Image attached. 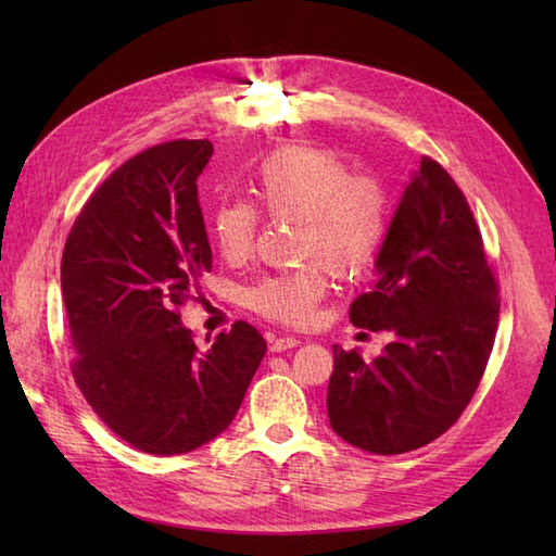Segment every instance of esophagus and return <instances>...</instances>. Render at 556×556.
I'll return each mask as SVG.
<instances>
[{
    "mask_svg": "<svg viewBox=\"0 0 556 556\" xmlns=\"http://www.w3.org/2000/svg\"><path fill=\"white\" fill-rule=\"evenodd\" d=\"M301 344V341L296 337H275L269 339V349L275 353H281V351H289V349H296Z\"/></svg>",
    "mask_w": 556,
    "mask_h": 556,
    "instance_id": "34e87169",
    "label": "esophagus"
}]
</instances>
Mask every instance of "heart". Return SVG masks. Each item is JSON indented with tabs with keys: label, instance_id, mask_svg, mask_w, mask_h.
Returning a JSON list of instances; mask_svg holds the SVG:
<instances>
[{
	"label": "heart",
	"instance_id": "obj_1",
	"mask_svg": "<svg viewBox=\"0 0 556 556\" xmlns=\"http://www.w3.org/2000/svg\"><path fill=\"white\" fill-rule=\"evenodd\" d=\"M334 150L287 146L257 164L251 191L269 219H296V269L267 275L248 289V308L269 323L308 325L329 287V267L356 277L380 255L392 222V198L382 179L351 174ZM245 200H222L210 212V233L229 263L255 251L260 212Z\"/></svg>",
	"mask_w": 556,
	"mask_h": 556
}]
</instances>
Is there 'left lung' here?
I'll use <instances>...</instances> for the list:
<instances>
[{"instance_id":"left-lung-1","label":"left lung","mask_w":556,"mask_h":556,"mask_svg":"<svg viewBox=\"0 0 556 556\" xmlns=\"http://www.w3.org/2000/svg\"><path fill=\"white\" fill-rule=\"evenodd\" d=\"M349 320L394 341L375 361L332 346L327 416L341 440L392 456L452 428L485 375L500 285L473 210L437 160L422 155L377 255V279Z\"/></svg>"}]
</instances>
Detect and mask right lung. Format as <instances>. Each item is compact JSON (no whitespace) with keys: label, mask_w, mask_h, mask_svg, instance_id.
<instances>
[{"label":"right lung","mask_w":556,"mask_h":556,"mask_svg":"<svg viewBox=\"0 0 556 556\" xmlns=\"http://www.w3.org/2000/svg\"><path fill=\"white\" fill-rule=\"evenodd\" d=\"M210 157V140L176 138L126 160L86 200L62 255L71 375L146 454L193 452L227 430L267 351L243 320L205 351L181 325L212 269L195 186Z\"/></svg>","instance_id":"1"}]
</instances>
